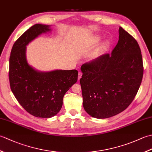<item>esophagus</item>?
<instances>
[{"label": "esophagus", "mask_w": 152, "mask_h": 152, "mask_svg": "<svg viewBox=\"0 0 152 152\" xmlns=\"http://www.w3.org/2000/svg\"><path fill=\"white\" fill-rule=\"evenodd\" d=\"M82 73L81 72H78V80H80V78H82Z\"/></svg>", "instance_id": "1"}]
</instances>
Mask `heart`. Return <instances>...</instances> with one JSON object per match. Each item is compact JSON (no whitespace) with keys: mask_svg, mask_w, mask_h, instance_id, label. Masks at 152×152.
I'll return each instance as SVG.
<instances>
[{"mask_svg":"<svg viewBox=\"0 0 152 152\" xmlns=\"http://www.w3.org/2000/svg\"><path fill=\"white\" fill-rule=\"evenodd\" d=\"M100 40V38L99 37H96L95 38V40H94V42L95 43H96V42H98ZM106 44H107V43H104V44L102 45V46L101 47V48H100V50H102V49H103V48H105V46H106ZM98 54H99V53L97 52V53H94V54H93L92 56H91V58H90V59H91V61H95L96 59H97V57H98Z\"/></svg>","mask_w":152,"mask_h":152,"instance_id":"heart-1","label":"heart"}]
</instances>
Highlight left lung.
I'll use <instances>...</instances> for the list:
<instances>
[{
  "label": "left lung",
  "mask_w": 152,
  "mask_h": 152,
  "mask_svg": "<svg viewBox=\"0 0 152 152\" xmlns=\"http://www.w3.org/2000/svg\"><path fill=\"white\" fill-rule=\"evenodd\" d=\"M83 108L91 117L105 119L130 105L143 76V63L137 40L122 27L112 53L81 66Z\"/></svg>",
  "instance_id": "obj_1"
}]
</instances>
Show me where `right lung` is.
<instances>
[{
	"label": "right lung",
	"instance_id": "1",
	"mask_svg": "<svg viewBox=\"0 0 152 152\" xmlns=\"http://www.w3.org/2000/svg\"><path fill=\"white\" fill-rule=\"evenodd\" d=\"M51 31V25L35 24L30 27L13 45L9 61L12 93L25 110L40 118H50L57 114L62 108L64 94L78 80L76 70L42 72L28 64L27 45Z\"/></svg>",
	"mask_w": 152,
	"mask_h": 152
}]
</instances>
